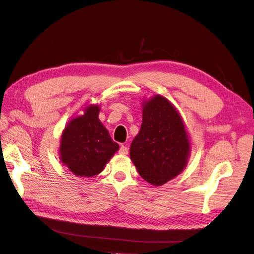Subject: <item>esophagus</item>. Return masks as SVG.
Listing matches in <instances>:
<instances>
[{
	"instance_id": "1",
	"label": "esophagus",
	"mask_w": 254,
	"mask_h": 254,
	"mask_svg": "<svg viewBox=\"0 0 254 254\" xmlns=\"http://www.w3.org/2000/svg\"><path fill=\"white\" fill-rule=\"evenodd\" d=\"M119 152L121 153V155H127V153H128V147H126L125 145H122L121 147H120Z\"/></svg>"
}]
</instances>
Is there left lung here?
<instances>
[{
	"mask_svg": "<svg viewBox=\"0 0 254 254\" xmlns=\"http://www.w3.org/2000/svg\"><path fill=\"white\" fill-rule=\"evenodd\" d=\"M189 151L183 122L172 104L160 95L145 103L140 132L130 146V158L142 178L162 186L182 172Z\"/></svg>",
	"mask_w": 254,
	"mask_h": 254,
	"instance_id": "8db88e82",
	"label": "left lung"
}]
</instances>
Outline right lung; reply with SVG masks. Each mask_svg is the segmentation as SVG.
I'll list each match as a JSON object with an SVG mask.
<instances>
[{
    "label": "right lung",
    "instance_id": "add662e5",
    "mask_svg": "<svg viewBox=\"0 0 254 254\" xmlns=\"http://www.w3.org/2000/svg\"><path fill=\"white\" fill-rule=\"evenodd\" d=\"M98 113L97 106H90L83 115L68 123L63 133L60 158L74 175L87 178L98 175L119 149Z\"/></svg>",
    "mask_w": 254,
    "mask_h": 254
}]
</instances>
